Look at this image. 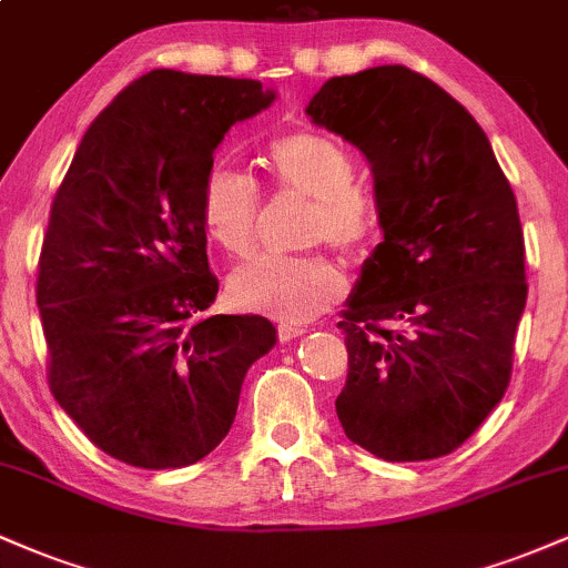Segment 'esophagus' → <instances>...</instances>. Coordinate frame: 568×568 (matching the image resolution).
<instances>
[{
  "mask_svg": "<svg viewBox=\"0 0 568 568\" xmlns=\"http://www.w3.org/2000/svg\"><path fill=\"white\" fill-rule=\"evenodd\" d=\"M306 328L304 325H288V323H280L277 325V338L280 342H291V338H298L304 336Z\"/></svg>",
  "mask_w": 568,
  "mask_h": 568,
  "instance_id": "obj_1",
  "label": "esophagus"
}]
</instances>
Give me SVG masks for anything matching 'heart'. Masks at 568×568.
I'll use <instances>...</instances> for the list:
<instances>
[{"mask_svg":"<svg viewBox=\"0 0 568 568\" xmlns=\"http://www.w3.org/2000/svg\"><path fill=\"white\" fill-rule=\"evenodd\" d=\"M264 168L285 197L310 200L304 243H328L357 256L379 234V207L368 189L355 184V160L334 135L293 130L270 143ZM264 202L258 186L234 168H211L200 186V221L207 237L230 256H245L256 245ZM344 293L338 266L323 253L312 256L253 258L226 280V296L243 312L302 323L321 315Z\"/></svg>","mask_w":568,"mask_h":568,"instance_id":"heart-1","label":"heart"}]
</instances>
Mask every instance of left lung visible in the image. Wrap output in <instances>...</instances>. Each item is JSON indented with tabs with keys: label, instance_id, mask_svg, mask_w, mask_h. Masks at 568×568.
<instances>
[{
	"label": "left lung",
	"instance_id": "8db88e82",
	"mask_svg": "<svg viewBox=\"0 0 568 568\" xmlns=\"http://www.w3.org/2000/svg\"><path fill=\"white\" fill-rule=\"evenodd\" d=\"M306 114L366 154L384 230L338 323V422L379 459H438L510 384L529 293L513 186L473 114L419 71L331 77Z\"/></svg>",
	"mask_w": 568,
	"mask_h": 568
}]
</instances>
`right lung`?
<instances>
[{
    "mask_svg": "<svg viewBox=\"0 0 568 568\" xmlns=\"http://www.w3.org/2000/svg\"><path fill=\"white\" fill-rule=\"evenodd\" d=\"M272 101L258 80L154 69L95 116L58 186L37 275L48 384L125 465L211 454L277 342L262 315H205L219 280L200 221L226 130Z\"/></svg>",
    "mask_w": 568,
    "mask_h": 568,
    "instance_id": "add662e5",
    "label": "right lung"
}]
</instances>
